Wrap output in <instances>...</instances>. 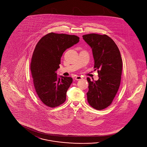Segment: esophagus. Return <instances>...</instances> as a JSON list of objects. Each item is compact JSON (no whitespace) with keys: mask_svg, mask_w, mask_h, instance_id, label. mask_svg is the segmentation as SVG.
Returning a JSON list of instances; mask_svg holds the SVG:
<instances>
[{"mask_svg":"<svg viewBox=\"0 0 147 147\" xmlns=\"http://www.w3.org/2000/svg\"><path fill=\"white\" fill-rule=\"evenodd\" d=\"M75 79L76 80H82L83 79V78L81 77V76H77V77L75 78Z\"/></svg>","mask_w":147,"mask_h":147,"instance_id":"1","label":"esophagus"}]
</instances>
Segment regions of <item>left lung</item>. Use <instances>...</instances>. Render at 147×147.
Segmentation results:
<instances>
[{
  "label": "left lung",
  "mask_w": 147,
  "mask_h": 147,
  "mask_svg": "<svg viewBox=\"0 0 147 147\" xmlns=\"http://www.w3.org/2000/svg\"><path fill=\"white\" fill-rule=\"evenodd\" d=\"M92 49L95 70L98 79L91 81L87 78L89 91L88 102L92 107L101 110L111 104L121 83L122 60L115 42L106 35L90 34L83 36Z\"/></svg>",
  "instance_id": "8db88e82"
}]
</instances>
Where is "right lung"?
Here are the masks:
<instances>
[{
    "label": "right lung",
    "instance_id": "add662e5",
    "mask_svg": "<svg viewBox=\"0 0 147 147\" xmlns=\"http://www.w3.org/2000/svg\"><path fill=\"white\" fill-rule=\"evenodd\" d=\"M79 41L76 35L51 32L42 37L35 47L30 63L33 84L38 98L48 107L59 106L66 100L73 79L58 78L56 71L63 52Z\"/></svg>",
    "mask_w": 147,
    "mask_h": 147
}]
</instances>
